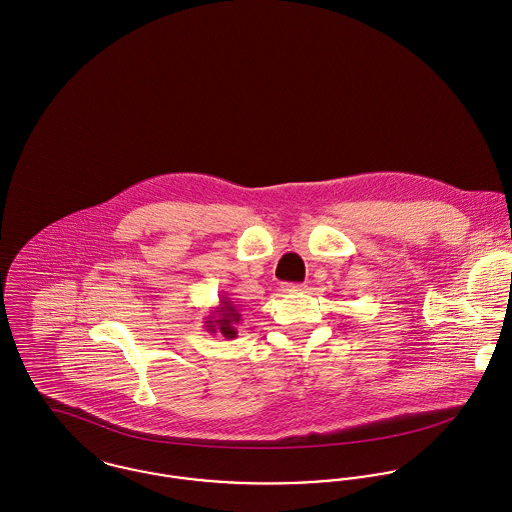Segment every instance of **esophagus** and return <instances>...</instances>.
<instances>
[{"label": "esophagus", "mask_w": 512, "mask_h": 512, "mask_svg": "<svg viewBox=\"0 0 512 512\" xmlns=\"http://www.w3.org/2000/svg\"><path fill=\"white\" fill-rule=\"evenodd\" d=\"M307 285H299V283H285L283 285V291L285 293H297V291H305Z\"/></svg>", "instance_id": "obj_1"}]
</instances>
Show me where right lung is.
I'll use <instances>...</instances> for the list:
<instances>
[{
  "label": "right lung",
  "mask_w": 512,
  "mask_h": 512,
  "mask_svg": "<svg viewBox=\"0 0 512 512\" xmlns=\"http://www.w3.org/2000/svg\"><path fill=\"white\" fill-rule=\"evenodd\" d=\"M205 330L209 334H219L223 338H235L237 336V328L235 324L241 322V314L237 310V305H233V301L225 295L219 297V305L211 308V312L205 316Z\"/></svg>",
  "instance_id": "add662e5"
}]
</instances>
